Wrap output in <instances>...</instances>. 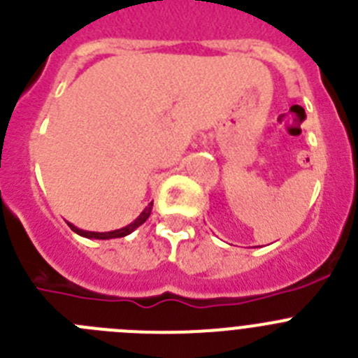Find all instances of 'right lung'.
<instances>
[{"label":"right lung","mask_w":358,"mask_h":358,"mask_svg":"<svg viewBox=\"0 0 358 358\" xmlns=\"http://www.w3.org/2000/svg\"><path fill=\"white\" fill-rule=\"evenodd\" d=\"M151 208H153V201H151L143 212H141V215L135 219L134 223L127 224L124 228H119V230H112V231H87V230H82V228L75 227L73 223H67V224H69V228L75 231V234L82 235V237H87V239H103V241H105V239H115V237H124V235H130L131 231L135 230V228H139L141 224H143L144 221L150 217Z\"/></svg>","instance_id":"1"}]
</instances>
